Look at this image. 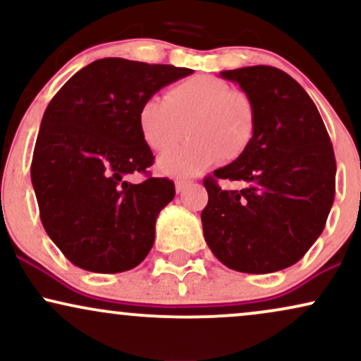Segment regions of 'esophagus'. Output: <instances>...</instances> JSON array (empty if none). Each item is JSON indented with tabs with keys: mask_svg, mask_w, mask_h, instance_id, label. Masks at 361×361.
Returning a JSON list of instances; mask_svg holds the SVG:
<instances>
[{
	"mask_svg": "<svg viewBox=\"0 0 361 361\" xmlns=\"http://www.w3.org/2000/svg\"><path fill=\"white\" fill-rule=\"evenodd\" d=\"M192 185V181L188 180H176L175 181V188H176V193H183L188 186Z\"/></svg>",
	"mask_w": 361,
	"mask_h": 361,
	"instance_id": "obj_1",
	"label": "esophagus"
}]
</instances>
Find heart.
Here are the masks:
<instances>
[{"label":"heart","mask_w":361,"mask_h":361,"mask_svg":"<svg viewBox=\"0 0 361 361\" xmlns=\"http://www.w3.org/2000/svg\"><path fill=\"white\" fill-rule=\"evenodd\" d=\"M139 133L153 151H166L158 168L173 176H193L216 163H232L249 149L257 128L255 104L242 90L212 75L176 82L163 101L147 99L137 112Z\"/></svg>","instance_id":"1"}]
</instances>
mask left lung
<instances>
[{
    "label": "left lung",
    "instance_id": "obj_1",
    "mask_svg": "<svg viewBox=\"0 0 361 361\" xmlns=\"http://www.w3.org/2000/svg\"><path fill=\"white\" fill-rule=\"evenodd\" d=\"M255 104L249 149L203 180V235L224 266L269 274L296 264L321 235L334 200L336 159L318 107L293 77L254 65L220 73ZM219 179L240 180L224 190Z\"/></svg>",
    "mask_w": 361,
    "mask_h": 361
}]
</instances>
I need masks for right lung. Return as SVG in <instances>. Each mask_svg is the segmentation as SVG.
<instances>
[{
  "instance_id": "right-lung-1",
  "label": "right lung",
  "mask_w": 361,
  "mask_h": 361,
  "mask_svg": "<svg viewBox=\"0 0 361 361\" xmlns=\"http://www.w3.org/2000/svg\"><path fill=\"white\" fill-rule=\"evenodd\" d=\"M192 68L101 59L80 68L43 114L32 183L49 237L73 266L116 274L141 264L154 244L159 212L175 183L153 178L154 156L139 133L137 112ZM142 172L147 180L125 178Z\"/></svg>"
}]
</instances>
